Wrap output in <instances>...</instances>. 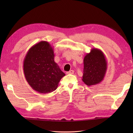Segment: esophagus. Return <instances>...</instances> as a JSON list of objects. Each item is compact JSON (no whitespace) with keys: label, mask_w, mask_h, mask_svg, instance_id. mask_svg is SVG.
<instances>
[{"label":"esophagus","mask_w":133,"mask_h":133,"mask_svg":"<svg viewBox=\"0 0 133 133\" xmlns=\"http://www.w3.org/2000/svg\"><path fill=\"white\" fill-rule=\"evenodd\" d=\"M74 70H70L69 71L66 72V74H74Z\"/></svg>","instance_id":"34e87169"}]
</instances>
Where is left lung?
<instances>
[{"mask_svg": "<svg viewBox=\"0 0 133 133\" xmlns=\"http://www.w3.org/2000/svg\"><path fill=\"white\" fill-rule=\"evenodd\" d=\"M82 81L87 86L95 85L103 81L107 69L106 58L99 49L92 48L83 59Z\"/></svg>", "mask_w": 133, "mask_h": 133, "instance_id": "8db88e82", "label": "left lung"}]
</instances>
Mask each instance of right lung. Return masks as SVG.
<instances>
[{
    "mask_svg": "<svg viewBox=\"0 0 133 133\" xmlns=\"http://www.w3.org/2000/svg\"><path fill=\"white\" fill-rule=\"evenodd\" d=\"M54 50L46 41L34 45L23 61L24 77L32 89L40 93H49L57 88L65 75L54 61Z\"/></svg>",
    "mask_w": 133,
    "mask_h": 133,
    "instance_id": "1",
    "label": "right lung"
}]
</instances>
